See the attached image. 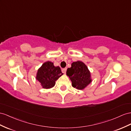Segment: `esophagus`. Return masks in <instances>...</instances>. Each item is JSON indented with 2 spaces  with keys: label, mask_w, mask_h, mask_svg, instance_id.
<instances>
[{
  "label": "esophagus",
  "mask_w": 131,
  "mask_h": 131,
  "mask_svg": "<svg viewBox=\"0 0 131 131\" xmlns=\"http://www.w3.org/2000/svg\"><path fill=\"white\" fill-rule=\"evenodd\" d=\"M66 70H67L66 68L62 69V72L63 73H65L66 72Z\"/></svg>",
  "instance_id": "obj_1"
}]
</instances>
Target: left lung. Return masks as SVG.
<instances>
[{"label":"left lung","instance_id":"1","mask_svg":"<svg viewBox=\"0 0 131 131\" xmlns=\"http://www.w3.org/2000/svg\"><path fill=\"white\" fill-rule=\"evenodd\" d=\"M66 75L72 82V86L78 90H83L92 82L91 72L85 63L81 61L73 62L67 69Z\"/></svg>","mask_w":131,"mask_h":131}]
</instances>
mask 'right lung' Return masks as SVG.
I'll return each mask as SVG.
<instances>
[{
  "mask_svg": "<svg viewBox=\"0 0 131 131\" xmlns=\"http://www.w3.org/2000/svg\"><path fill=\"white\" fill-rule=\"evenodd\" d=\"M63 74L59 66H55L51 61H46L38 70L36 79L42 88L49 89L55 85V81Z\"/></svg>",
  "mask_w": 131,
  "mask_h": 131,
  "instance_id": "right-lung-1",
  "label": "right lung"
}]
</instances>
